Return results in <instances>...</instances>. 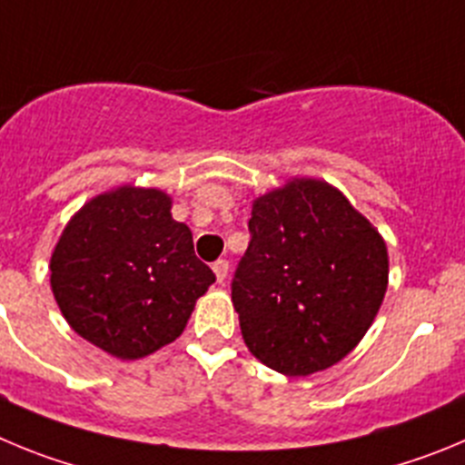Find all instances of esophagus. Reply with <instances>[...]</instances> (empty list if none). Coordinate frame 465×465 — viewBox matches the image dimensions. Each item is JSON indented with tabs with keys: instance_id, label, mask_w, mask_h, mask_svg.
I'll use <instances>...</instances> for the list:
<instances>
[{
	"instance_id": "34e87169",
	"label": "esophagus",
	"mask_w": 465,
	"mask_h": 465,
	"mask_svg": "<svg viewBox=\"0 0 465 465\" xmlns=\"http://www.w3.org/2000/svg\"><path fill=\"white\" fill-rule=\"evenodd\" d=\"M213 271H215L217 282H224V280H227V273H229V262H227V259H217V262L213 263Z\"/></svg>"
}]
</instances>
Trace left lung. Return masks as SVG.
I'll return each mask as SVG.
<instances>
[{
	"mask_svg": "<svg viewBox=\"0 0 465 465\" xmlns=\"http://www.w3.org/2000/svg\"><path fill=\"white\" fill-rule=\"evenodd\" d=\"M232 301L250 352L282 375H312L352 352L389 282L387 242L320 178L257 196Z\"/></svg>",
	"mask_w": 465,
	"mask_h": 465,
	"instance_id": "obj_1",
	"label": "left lung"
}]
</instances>
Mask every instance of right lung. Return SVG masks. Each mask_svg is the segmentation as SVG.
<instances>
[{
  "label": "right lung",
  "instance_id": "obj_1",
  "mask_svg": "<svg viewBox=\"0 0 465 465\" xmlns=\"http://www.w3.org/2000/svg\"><path fill=\"white\" fill-rule=\"evenodd\" d=\"M171 203L154 187L120 185L92 196L50 254V287L64 320L123 361L173 342L215 282Z\"/></svg>",
  "mask_w": 465,
  "mask_h": 465
}]
</instances>
